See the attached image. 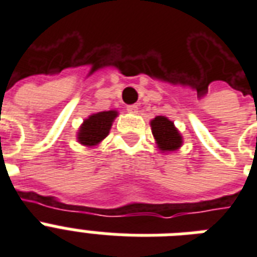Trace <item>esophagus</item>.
<instances>
[{"mask_svg": "<svg viewBox=\"0 0 257 257\" xmlns=\"http://www.w3.org/2000/svg\"><path fill=\"white\" fill-rule=\"evenodd\" d=\"M127 112H130V114H138V106L137 104L127 106Z\"/></svg>", "mask_w": 257, "mask_h": 257, "instance_id": "34e87169", "label": "esophagus"}]
</instances>
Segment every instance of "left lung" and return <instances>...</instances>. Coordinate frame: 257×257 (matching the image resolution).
<instances>
[{"mask_svg": "<svg viewBox=\"0 0 257 257\" xmlns=\"http://www.w3.org/2000/svg\"><path fill=\"white\" fill-rule=\"evenodd\" d=\"M150 126L153 137L156 139L157 146L161 153H165V154L173 153L182 146L184 138L178 128L174 126V122H172L169 118L164 115L156 116L150 120Z\"/></svg>", "mask_w": 257, "mask_h": 257, "instance_id": "8db88e82", "label": "left lung"}]
</instances>
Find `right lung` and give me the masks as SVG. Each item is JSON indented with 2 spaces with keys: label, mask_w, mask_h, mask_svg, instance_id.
<instances>
[{
  "label": "right lung",
  "mask_w": 257,
  "mask_h": 257,
  "mask_svg": "<svg viewBox=\"0 0 257 257\" xmlns=\"http://www.w3.org/2000/svg\"><path fill=\"white\" fill-rule=\"evenodd\" d=\"M118 111H101L96 114H91L77 130V142L85 147H95L110 134L111 126L115 118L118 116Z\"/></svg>",
  "instance_id": "add662e5"
}]
</instances>
